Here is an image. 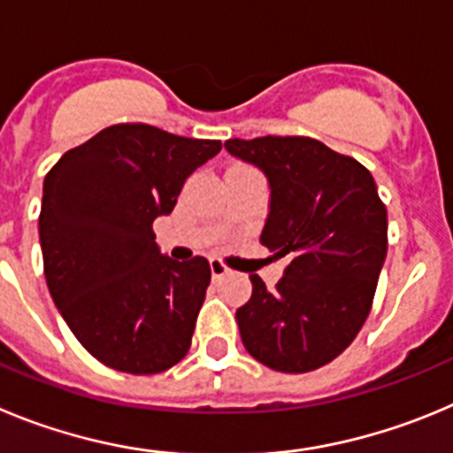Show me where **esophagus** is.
<instances>
[{"instance_id": "obj_1", "label": "esophagus", "mask_w": 453, "mask_h": 453, "mask_svg": "<svg viewBox=\"0 0 453 453\" xmlns=\"http://www.w3.org/2000/svg\"><path fill=\"white\" fill-rule=\"evenodd\" d=\"M210 268H211V277H223L227 273V266L221 262V259H217V257L210 259Z\"/></svg>"}]
</instances>
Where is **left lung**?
<instances>
[{"mask_svg":"<svg viewBox=\"0 0 453 453\" xmlns=\"http://www.w3.org/2000/svg\"><path fill=\"white\" fill-rule=\"evenodd\" d=\"M230 156L264 171L271 187L259 242L288 257L268 291L236 309L248 354L280 372H309L343 352L372 307L388 250V217L374 178L354 157L311 137L227 140Z\"/></svg>","mask_w":453,"mask_h":453,"instance_id":"8db88e82","label":"left lung"}]
</instances>
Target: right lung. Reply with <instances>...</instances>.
Masks as SVG:
<instances>
[{
    "label": "right lung",
    "instance_id": "right-lung-1",
    "mask_svg": "<svg viewBox=\"0 0 453 453\" xmlns=\"http://www.w3.org/2000/svg\"><path fill=\"white\" fill-rule=\"evenodd\" d=\"M221 150L149 124H117L67 150L44 178L40 248L51 297L108 368L156 374L191 345L210 287L205 257L162 255L153 221Z\"/></svg>",
    "mask_w": 453,
    "mask_h": 453
}]
</instances>
